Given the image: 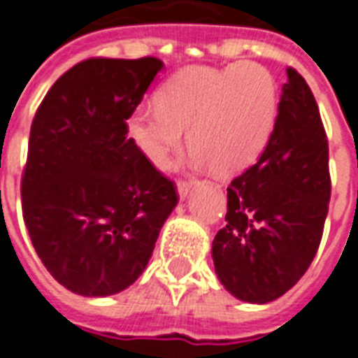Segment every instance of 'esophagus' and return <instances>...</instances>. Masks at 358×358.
<instances>
[{
	"mask_svg": "<svg viewBox=\"0 0 358 358\" xmlns=\"http://www.w3.org/2000/svg\"><path fill=\"white\" fill-rule=\"evenodd\" d=\"M192 189V182H178V195L180 199H186L187 194Z\"/></svg>",
	"mask_w": 358,
	"mask_h": 358,
	"instance_id": "34e87169",
	"label": "esophagus"
}]
</instances>
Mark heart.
<instances>
[{"instance_id":"b5f03b06","label":"heart","mask_w":358,"mask_h":358,"mask_svg":"<svg viewBox=\"0 0 358 358\" xmlns=\"http://www.w3.org/2000/svg\"><path fill=\"white\" fill-rule=\"evenodd\" d=\"M276 110V80L264 66H187L161 86L157 105L130 113L128 134L149 163L164 169L182 149L187 130L194 148L189 163L234 174L263 153Z\"/></svg>"}]
</instances>
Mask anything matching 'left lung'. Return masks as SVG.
<instances>
[{
  "label": "left lung",
  "instance_id": "8db88e82",
  "mask_svg": "<svg viewBox=\"0 0 358 358\" xmlns=\"http://www.w3.org/2000/svg\"><path fill=\"white\" fill-rule=\"evenodd\" d=\"M274 130L253 166L228 186L226 226L213 241L220 284L248 303H270L313 263L330 203L328 140L305 78L287 69Z\"/></svg>",
  "mask_w": 358,
  "mask_h": 358
}]
</instances>
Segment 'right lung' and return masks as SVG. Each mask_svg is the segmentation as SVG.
Returning <instances> with one entry per match:
<instances>
[{"label":"right lung","instance_id":"1","mask_svg":"<svg viewBox=\"0 0 358 358\" xmlns=\"http://www.w3.org/2000/svg\"><path fill=\"white\" fill-rule=\"evenodd\" d=\"M163 61H82L36 110L20 195L36 253L84 297L132 285L178 203L176 187L136 148L126 120Z\"/></svg>","mask_w":358,"mask_h":358}]
</instances>
